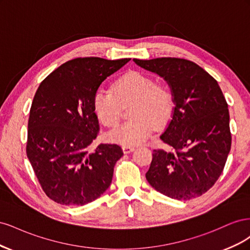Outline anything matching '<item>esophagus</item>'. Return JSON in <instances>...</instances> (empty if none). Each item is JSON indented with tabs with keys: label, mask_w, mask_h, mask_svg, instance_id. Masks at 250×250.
<instances>
[{
	"label": "esophagus",
	"mask_w": 250,
	"mask_h": 250,
	"mask_svg": "<svg viewBox=\"0 0 250 250\" xmlns=\"http://www.w3.org/2000/svg\"><path fill=\"white\" fill-rule=\"evenodd\" d=\"M123 148V152L124 153H130V152H132V151L134 150V148L133 147H131V146H123L122 147Z\"/></svg>",
	"instance_id": "34e87169"
}]
</instances>
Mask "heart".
<instances>
[{"label": "heart", "instance_id": "heart-1", "mask_svg": "<svg viewBox=\"0 0 250 250\" xmlns=\"http://www.w3.org/2000/svg\"><path fill=\"white\" fill-rule=\"evenodd\" d=\"M94 111L100 122L113 127L122 116L123 106L133 103L132 120L116 127L108 134L111 142L135 146L145 142L153 130L169 122L174 109V97L169 86L139 72H128L112 84V90L98 89L94 96Z\"/></svg>", "mask_w": 250, "mask_h": 250}]
</instances>
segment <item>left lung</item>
Wrapping results in <instances>:
<instances>
[{
	"label": "left lung",
	"instance_id": "left-lung-1",
	"mask_svg": "<svg viewBox=\"0 0 250 250\" xmlns=\"http://www.w3.org/2000/svg\"><path fill=\"white\" fill-rule=\"evenodd\" d=\"M168 82L174 97L171 122L161 140L171 151L154 149L146 179L177 200L199 197L223 172L231 146L229 106L214 77L191 60L133 59Z\"/></svg>",
	"mask_w": 250,
	"mask_h": 250
}]
</instances>
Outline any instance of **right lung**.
I'll use <instances>...</instances> for the list:
<instances>
[{"instance_id":"obj_1","label":"right lung","mask_w":250,"mask_h":250,"mask_svg":"<svg viewBox=\"0 0 250 250\" xmlns=\"http://www.w3.org/2000/svg\"><path fill=\"white\" fill-rule=\"evenodd\" d=\"M129 60L75 58L48 75L37 88L26 152L42 191L53 201L84 206L110 186L123 150L116 144H100L89 152L100 130L93 101L101 83Z\"/></svg>"}]
</instances>
